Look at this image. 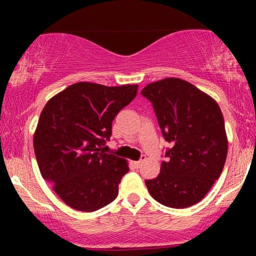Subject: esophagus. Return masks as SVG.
I'll return each instance as SVG.
<instances>
[{
    "mask_svg": "<svg viewBox=\"0 0 256 256\" xmlns=\"http://www.w3.org/2000/svg\"><path fill=\"white\" fill-rule=\"evenodd\" d=\"M146 160V155H142V156H140V158L138 161H136V162H134V166L137 167V168H140V166H142V164L144 162V161Z\"/></svg>",
    "mask_w": 256,
    "mask_h": 256,
    "instance_id": "34e87169",
    "label": "esophagus"
}]
</instances>
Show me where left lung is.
Returning <instances> with one entry per match:
<instances>
[{"label": "left lung", "instance_id": "left-lung-1", "mask_svg": "<svg viewBox=\"0 0 256 256\" xmlns=\"http://www.w3.org/2000/svg\"><path fill=\"white\" fill-rule=\"evenodd\" d=\"M140 95L152 102L162 136L172 144L158 177L146 180L148 192L171 208L198 204L220 177L228 155L218 104L179 78L148 84Z\"/></svg>", "mask_w": 256, "mask_h": 256}]
</instances>
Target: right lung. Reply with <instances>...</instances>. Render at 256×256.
<instances>
[{"label": "right lung", "mask_w": 256, "mask_h": 256, "mask_svg": "<svg viewBox=\"0 0 256 256\" xmlns=\"http://www.w3.org/2000/svg\"><path fill=\"white\" fill-rule=\"evenodd\" d=\"M138 85L73 84L44 106L34 137L42 177L66 204L94 212L118 196L128 166L102 150L116 114L136 98Z\"/></svg>", "instance_id": "add662e5"}]
</instances>
